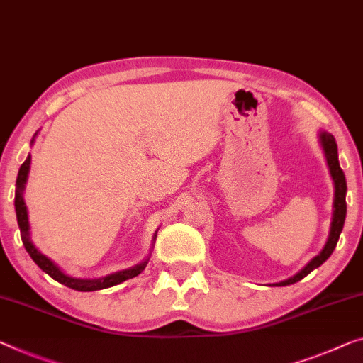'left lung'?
<instances>
[{"mask_svg": "<svg viewBox=\"0 0 363 363\" xmlns=\"http://www.w3.org/2000/svg\"><path fill=\"white\" fill-rule=\"evenodd\" d=\"M318 140H320V145L323 148L324 158H326V164L329 169V174H331V179L334 184V200H333V218H331V226H329V236L328 241L321 252L311 259L310 262L303 267L300 272H296L294 277L282 280L279 284H272L274 286H285L298 282L303 277H306L311 270H315L321 266V264L326 261V259L331 256L334 247H336L339 236L342 233L344 221H345V213H347V203H345V194H347V182H345L344 171L340 169L339 164V155H337V143L334 137L329 132H324L320 130L318 132Z\"/></svg>", "mask_w": 363, "mask_h": 363, "instance_id": "obj_1", "label": "left lung"}]
</instances>
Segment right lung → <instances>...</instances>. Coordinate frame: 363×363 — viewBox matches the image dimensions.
<instances>
[{
	"label": "right lung",
	"instance_id": "add662e5",
	"mask_svg": "<svg viewBox=\"0 0 363 363\" xmlns=\"http://www.w3.org/2000/svg\"><path fill=\"white\" fill-rule=\"evenodd\" d=\"M37 135V132H35ZM35 135L32 137L30 145L34 143ZM29 169H30V155L27 156L26 161L19 167L18 172V179H16V196H14V208H16V218H18V225H19V231H21V240H23V245L26 247V251L29 252V256L32 257L37 266H39L43 272L50 275L53 280L60 282L62 285H67L69 289L78 290V291H94V290H102V289H109V286L118 285L122 282H125L128 279L137 277L138 274H142V270H145L147 264L150 261V256L142 261L137 266L118 270V272H113L106 275V277H99V279H78V277H72V275L65 274L60 269L58 264L52 261L50 257H47L45 254H42L37 246L34 245V241L30 240V225H29V215H27V207L24 202V189H26V182H27V176H29ZM156 233L153 235V242L156 240Z\"/></svg>",
	"mask_w": 363,
	"mask_h": 363
}]
</instances>
